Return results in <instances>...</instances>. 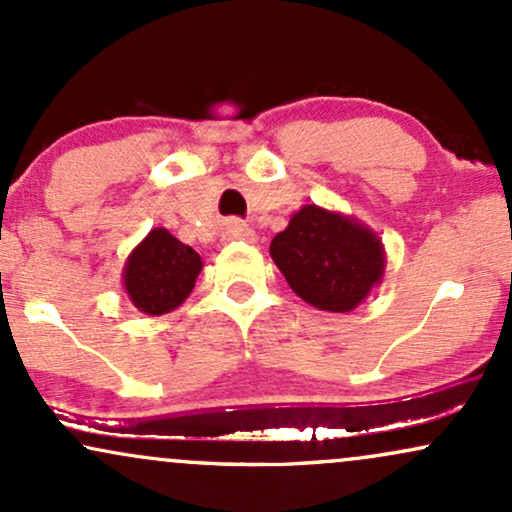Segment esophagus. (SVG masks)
<instances>
[{
  "instance_id": "esophagus-1",
  "label": "esophagus",
  "mask_w": 512,
  "mask_h": 512,
  "mask_svg": "<svg viewBox=\"0 0 512 512\" xmlns=\"http://www.w3.org/2000/svg\"><path fill=\"white\" fill-rule=\"evenodd\" d=\"M223 238L226 240H245V243H252L255 240V231L243 221H228L223 226Z\"/></svg>"
}]
</instances>
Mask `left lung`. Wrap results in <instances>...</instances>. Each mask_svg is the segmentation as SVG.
<instances>
[{"label":"left lung","instance_id":"left-lung-1","mask_svg":"<svg viewBox=\"0 0 512 512\" xmlns=\"http://www.w3.org/2000/svg\"><path fill=\"white\" fill-rule=\"evenodd\" d=\"M269 255L298 298L325 313H351L383 281V240L363 221L305 204L276 233Z\"/></svg>","mask_w":512,"mask_h":512}]
</instances>
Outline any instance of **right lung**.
I'll list each match as a JSON object with an SVG mask.
<instances>
[{"instance_id": "add662e5", "label": "right lung", "mask_w": 512, "mask_h": 512, "mask_svg": "<svg viewBox=\"0 0 512 512\" xmlns=\"http://www.w3.org/2000/svg\"><path fill=\"white\" fill-rule=\"evenodd\" d=\"M202 267V257L190 245L180 243L166 228H154L129 252L122 269V289L142 313L166 315L185 303Z\"/></svg>"}]
</instances>
